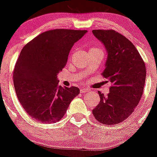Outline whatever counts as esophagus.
Instances as JSON below:
<instances>
[{
	"label": "esophagus",
	"mask_w": 157,
	"mask_h": 157,
	"mask_svg": "<svg viewBox=\"0 0 157 157\" xmlns=\"http://www.w3.org/2000/svg\"><path fill=\"white\" fill-rule=\"evenodd\" d=\"M89 91H90V90H89L88 88H86V87H82V88H80V92L81 93H85Z\"/></svg>",
	"instance_id": "obj_1"
}]
</instances>
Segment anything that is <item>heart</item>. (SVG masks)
Returning a JSON list of instances; mask_svg holds the SVG:
<instances>
[{"instance_id": "1", "label": "heart", "mask_w": 157, "mask_h": 157, "mask_svg": "<svg viewBox=\"0 0 157 157\" xmlns=\"http://www.w3.org/2000/svg\"><path fill=\"white\" fill-rule=\"evenodd\" d=\"M91 49H98V48H91Z\"/></svg>"}]
</instances>
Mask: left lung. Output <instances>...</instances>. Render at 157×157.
I'll list each match as a JSON object with an SVG mask.
<instances>
[{
    "mask_svg": "<svg viewBox=\"0 0 157 157\" xmlns=\"http://www.w3.org/2000/svg\"><path fill=\"white\" fill-rule=\"evenodd\" d=\"M107 52L102 75L112 83L109 93L98 92L100 102L92 110L100 123L106 125L119 124L134 112L142 98L146 70L135 45L114 30H92Z\"/></svg>",
    "mask_w": 157,
    "mask_h": 157,
    "instance_id": "obj_1",
    "label": "left lung"
}]
</instances>
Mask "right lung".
<instances>
[{"label": "right lung", "mask_w": 157, "mask_h": 157, "mask_svg": "<svg viewBox=\"0 0 157 157\" xmlns=\"http://www.w3.org/2000/svg\"><path fill=\"white\" fill-rule=\"evenodd\" d=\"M87 30L53 29L38 35L21 51L13 73L18 99L25 111L40 123H56L63 117L77 87L59 86L58 74L66 65L73 44Z\"/></svg>", "instance_id": "1"}]
</instances>
